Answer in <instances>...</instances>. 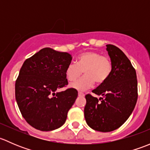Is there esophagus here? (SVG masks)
Returning <instances> with one entry per match:
<instances>
[{"label": "esophagus", "mask_w": 150, "mask_h": 150, "mask_svg": "<svg viewBox=\"0 0 150 150\" xmlns=\"http://www.w3.org/2000/svg\"><path fill=\"white\" fill-rule=\"evenodd\" d=\"M78 96H84L85 94L83 93V92L78 91Z\"/></svg>", "instance_id": "obj_1"}]
</instances>
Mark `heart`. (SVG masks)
Listing matches in <instances>:
<instances>
[{"instance_id": "heart-1", "label": "heart", "mask_w": 150, "mask_h": 150, "mask_svg": "<svg viewBox=\"0 0 150 150\" xmlns=\"http://www.w3.org/2000/svg\"><path fill=\"white\" fill-rule=\"evenodd\" d=\"M112 70V64L109 57L102 56L96 51H86L80 54L76 63H71L67 67L65 73L68 81H75L84 72V76L70 85L73 88L85 91L96 83L102 85L107 81Z\"/></svg>"}]
</instances>
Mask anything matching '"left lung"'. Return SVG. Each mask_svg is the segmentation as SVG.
<instances>
[{
	"label": "left lung",
	"instance_id": "1",
	"mask_svg": "<svg viewBox=\"0 0 150 150\" xmlns=\"http://www.w3.org/2000/svg\"><path fill=\"white\" fill-rule=\"evenodd\" d=\"M112 64L110 76L92 91L103 97L86 96L84 115L88 125L101 132L120 128L132 113L138 98L137 73L131 62L115 46L107 45Z\"/></svg>",
	"mask_w": 150,
	"mask_h": 150
}]
</instances>
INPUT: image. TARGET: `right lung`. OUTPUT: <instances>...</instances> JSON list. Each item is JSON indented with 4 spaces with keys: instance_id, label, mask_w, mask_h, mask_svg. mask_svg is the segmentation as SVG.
<instances>
[{
    "instance_id": "right-lung-1",
    "label": "right lung",
    "mask_w": 150,
    "mask_h": 150,
    "mask_svg": "<svg viewBox=\"0 0 150 150\" xmlns=\"http://www.w3.org/2000/svg\"><path fill=\"white\" fill-rule=\"evenodd\" d=\"M72 56L44 48L22 64L15 83L19 110L33 128L43 131L59 128L78 97L75 88L57 92L68 84L65 71Z\"/></svg>"
}]
</instances>
